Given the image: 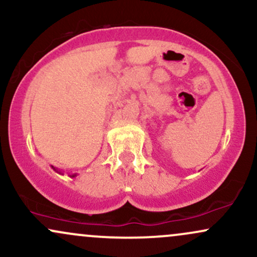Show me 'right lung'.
<instances>
[{"mask_svg": "<svg viewBox=\"0 0 257 257\" xmlns=\"http://www.w3.org/2000/svg\"><path fill=\"white\" fill-rule=\"evenodd\" d=\"M52 169H54V170H55V171H56V172H58V174H62V172H61V171H58V170H56V169H55V168H54V166H52ZM75 176H76V174H74V175H70V177H75Z\"/></svg>", "mask_w": 257, "mask_h": 257, "instance_id": "right-lung-1", "label": "right lung"}]
</instances>
